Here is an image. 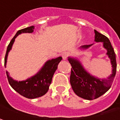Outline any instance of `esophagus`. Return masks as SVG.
I'll return each mask as SVG.
<instances>
[{
	"label": "esophagus",
	"mask_w": 120,
	"mask_h": 120,
	"mask_svg": "<svg viewBox=\"0 0 120 120\" xmlns=\"http://www.w3.org/2000/svg\"><path fill=\"white\" fill-rule=\"evenodd\" d=\"M69 57V53H67V52H64L62 54V57L64 60H66L67 58Z\"/></svg>",
	"instance_id": "34e87169"
}]
</instances>
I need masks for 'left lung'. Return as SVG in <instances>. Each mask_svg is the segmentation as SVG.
I'll return each mask as SVG.
<instances>
[{
    "instance_id": "8db88e82",
    "label": "left lung",
    "mask_w": 120,
    "mask_h": 120,
    "mask_svg": "<svg viewBox=\"0 0 120 120\" xmlns=\"http://www.w3.org/2000/svg\"><path fill=\"white\" fill-rule=\"evenodd\" d=\"M95 41L102 42L103 46L107 50V55L110 59L112 65V73L108 79H101L90 75L85 71L81 63L75 58L69 57L68 61L71 65V71L70 75V83L75 94L87 100H92L104 95L111 87L116 73V58L112 45L109 39L94 30ZM91 45H86L81 47L80 49H87Z\"/></svg>"
}]
</instances>
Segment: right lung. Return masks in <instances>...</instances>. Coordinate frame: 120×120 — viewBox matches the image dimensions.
<instances>
[{
	"label": "right lung",
	"instance_id": "right-lung-1",
	"mask_svg": "<svg viewBox=\"0 0 120 120\" xmlns=\"http://www.w3.org/2000/svg\"><path fill=\"white\" fill-rule=\"evenodd\" d=\"M34 26L26 27L17 31L16 35L12 39L8 45L4 58V66L6 67L7 57L8 52L12 49L15 38L19 35L24 33H31L34 30ZM62 57H59L51 60H49L45 63L43 67L35 75L31 77L25 81H17L9 76L8 72L6 71L9 84L12 87L21 95L29 99H35L41 97L45 94L49 90V85L51 83L53 75L57 69L58 64L61 61Z\"/></svg>",
	"mask_w": 120,
	"mask_h": 120
}]
</instances>
